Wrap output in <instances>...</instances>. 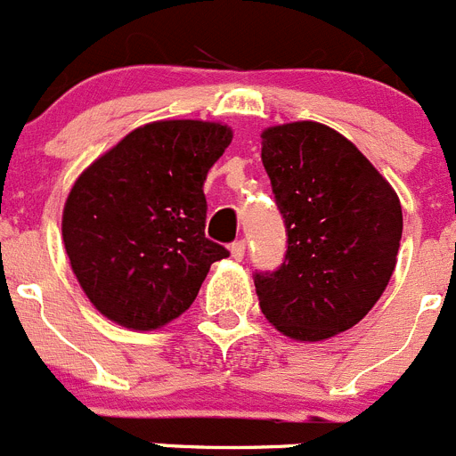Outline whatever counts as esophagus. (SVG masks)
<instances>
[{
  "label": "esophagus",
  "instance_id": "34e87169",
  "mask_svg": "<svg viewBox=\"0 0 456 456\" xmlns=\"http://www.w3.org/2000/svg\"><path fill=\"white\" fill-rule=\"evenodd\" d=\"M244 253H247V241H244V240L232 241V244H231V256L235 257V260H241V257H244Z\"/></svg>",
  "mask_w": 456,
  "mask_h": 456
}]
</instances>
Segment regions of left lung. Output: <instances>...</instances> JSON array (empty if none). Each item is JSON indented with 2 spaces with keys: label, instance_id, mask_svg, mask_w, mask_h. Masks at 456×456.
I'll list each match as a JSON object with an SVG mask.
<instances>
[{
  "label": "left lung",
  "instance_id": "obj_1",
  "mask_svg": "<svg viewBox=\"0 0 456 456\" xmlns=\"http://www.w3.org/2000/svg\"><path fill=\"white\" fill-rule=\"evenodd\" d=\"M260 136L288 231L285 263L256 273L260 310L292 340H326L358 324L384 294L400 251V199L329 125L297 120Z\"/></svg>",
  "mask_w": 456,
  "mask_h": 456
}]
</instances>
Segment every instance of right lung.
<instances>
[{
	"label": "right lung",
	"instance_id": "1",
	"mask_svg": "<svg viewBox=\"0 0 456 456\" xmlns=\"http://www.w3.org/2000/svg\"><path fill=\"white\" fill-rule=\"evenodd\" d=\"M232 130L209 120L136 127L75 180L63 205V247L107 320L152 331L193 304L209 265L228 257L205 237L203 183Z\"/></svg>",
	"mask_w": 456,
	"mask_h": 456
}]
</instances>
